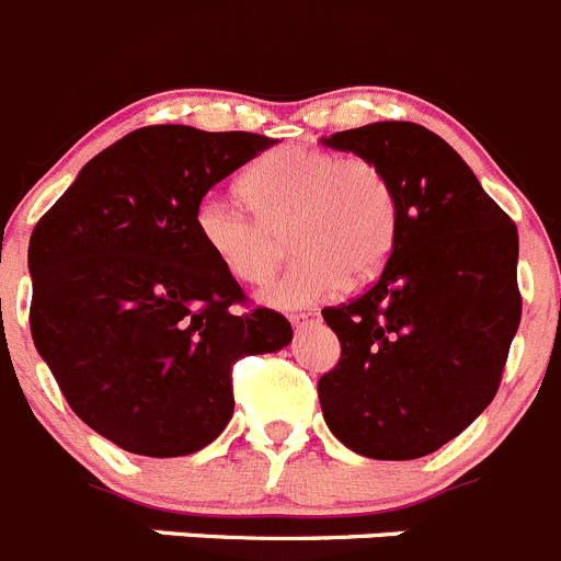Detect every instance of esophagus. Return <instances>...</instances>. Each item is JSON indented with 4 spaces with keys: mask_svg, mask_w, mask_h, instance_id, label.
<instances>
[{
    "mask_svg": "<svg viewBox=\"0 0 561 561\" xmlns=\"http://www.w3.org/2000/svg\"><path fill=\"white\" fill-rule=\"evenodd\" d=\"M293 327H301V323L307 321H316V312H296V316H290Z\"/></svg>",
    "mask_w": 561,
    "mask_h": 561,
    "instance_id": "1",
    "label": "esophagus"
}]
</instances>
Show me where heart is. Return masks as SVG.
<instances>
[{
    "mask_svg": "<svg viewBox=\"0 0 561 561\" xmlns=\"http://www.w3.org/2000/svg\"><path fill=\"white\" fill-rule=\"evenodd\" d=\"M254 216L221 196L198 198L193 232L232 279L265 285L287 254V234L301 251L265 293L274 307H305L334 296L385 265L399 229L390 180L365 157L323 149H282L243 180Z\"/></svg>",
    "mask_w": 561,
    "mask_h": 561,
    "instance_id": "b5f03b06",
    "label": "heart"
}]
</instances>
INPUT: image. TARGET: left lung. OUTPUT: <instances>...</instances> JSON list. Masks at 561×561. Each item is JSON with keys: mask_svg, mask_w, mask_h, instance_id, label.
Here are the masks:
<instances>
[{"mask_svg": "<svg viewBox=\"0 0 561 561\" xmlns=\"http://www.w3.org/2000/svg\"><path fill=\"white\" fill-rule=\"evenodd\" d=\"M323 144L376 162L399 202L379 279L323 310L340 340L337 365L318 381L323 417L363 457H426L499 392L523 310L517 227L421 124H368Z\"/></svg>", "mask_w": 561, "mask_h": 561, "instance_id": "left-lung-1", "label": "left lung"}]
</instances>
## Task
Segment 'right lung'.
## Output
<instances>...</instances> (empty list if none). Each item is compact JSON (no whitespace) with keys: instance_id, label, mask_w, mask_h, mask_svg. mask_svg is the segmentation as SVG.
<instances>
[{"instance_id":"right-lung-1","label":"right lung","mask_w":561,"mask_h":561,"mask_svg":"<svg viewBox=\"0 0 561 561\" xmlns=\"http://www.w3.org/2000/svg\"><path fill=\"white\" fill-rule=\"evenodd\" d=\"M274 146L182 124L99 151L30 238V329L68 407L140 457H187L234 412L232 365L279 352L282 312L245 293L193 232L198 198Z\"/></svg>"}]
</instances>
